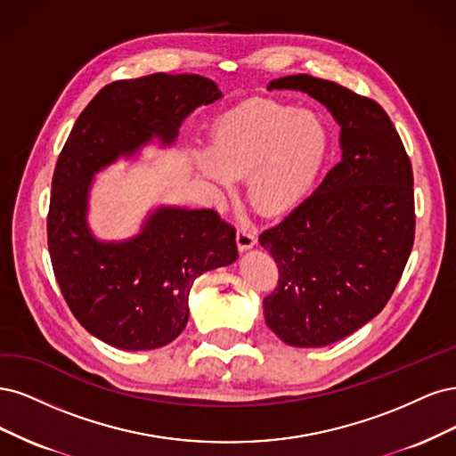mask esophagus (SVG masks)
Here are the masks:
<instances>
[{
  "instance_id": "1",
  "label": "esophagus",
  "mask_w": 456,
  "mask_h": 456,
  "mask_svg": "<svg viewBox=\"0 0 456 456\" xmlns=\"http://www.w3.org/2000/svg\"><path fill=\"white\" fill-rule=\"evenodd\" d=\"M256 240H257L256 234L249 231V229H246V227H239L237 229V246H239L240 252L252 248L256 244Z\"/></svg>"
}]
</instances>
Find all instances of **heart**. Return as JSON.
<instances>
[{
  "instance_id": "obj_1",
  "label": "heart",
  "mask_w": 456,
  "mask_h": 456,
  "mask_svg": "<svg viewBox=\"0 0 456 456\" xmlns=\"http://www.w3.org/2000/svg\"><path fill=\"white\" fill-rule=\"evenodd\" d=\"M331 148L324 117L274 100L248 102L219 119L210 151L195 165L217 189L246 178V199L256 212L281 217L311 195Z\"/></svg>"
}]
</instances>
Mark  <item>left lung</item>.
I'll list each match as a JSON object with an SVG mask.
<instances>
[{"label": "left lung", "mask_w": 456, "mask_h": 456, "mask_svg": "<svg viewBox=\"0 0 456 456\" xmlns=\"http://www.w3.org/2000/svg\"><path fill=\"white\" fill-rule=\"evenodd\" d=\"M269 91H303L341 125L343 159L311 197L259 234L278 267L263 299L267 326L291 346H326L383 311L415 240L413 170L375 100L313 76Z\"/></svg>", "instance_id": "8db88e82"}]
</instances>
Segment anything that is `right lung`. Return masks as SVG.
<instances>
[{
  "label": "right lung",
  "instance_id": "add662e5",
  "mask_svg": "<svg viewBox=\"0 0 456 456\" xmlns=\"http://www.w3.org/2000/svg\"><path fill=\"white\" fill-rule=\"evenodd\" d=\"M219 98L214 81L193 73L113 81L81 111L58 157L47 216L53 271L73 316L111 346L174 341L195 278L239 252L234 227L216 210L159 208L134 239L98 242L85 219L93 175L151 138L172 143L191 111Z\"/></svg>",
  "mask_w": 456,
  "mask_h": 456
}]
</instances>
